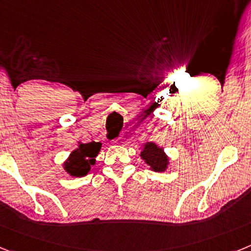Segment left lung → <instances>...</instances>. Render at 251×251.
<instances>
[{"label": "left lung", "mask_w": 251, "mask_h": 251, "mask_svg": "<svg viewBox=\"0 0 251 251\" xmlns=\"http://www.w3.org/2000/svg\"><path fill=\"white\" fill-rule=\"evenodd\" d=\"M141 157L146 161L148 166L156 172H162L167 168L168 158L165 152L161 148L157 147V145L148 142L146 143L145 148L141 152Z\"/></svg>", "instance_id": "8db88e82"}]
</instances>
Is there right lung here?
I'll use <instances>...</instances> for the list:
<instances>
[{"label": "right lung", "mask_w": 251, "mask_h": 251, "mask_svg": "<svg viewBox=\"0 0 251 251\" xmlns=\"http://www.w3.org/2000/svg\"><path fill=\"white\" fill-rule=\"evenodd\" d=\"M101 145L99 142H90L80 145L79 148L73 151L65 162V170L75 177L85 176L90 170V166L95 163V157L100 151Z\"/></svg>", "instance_id": "obj_1"}]
</instances>
